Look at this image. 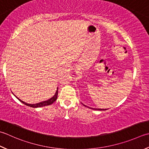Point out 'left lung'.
Instances as JSON below:
<instances>
[{
	"mask_svg": "<svg viewBox=\"0 0 149 149\" xmlns=\"http://www.w3.org/2000/svg\"><path fill=\"white\" fill-rule=\"evenodd\" d=\"M84 106H85V105H84ZM86 107V106H85ZM94 109V110H106L107 109H105V110H104V109Z\"/></svg>",
	"mask_w": 149,
	"mask_h": 149,
	"instance_id": "8db88e82",
	"label": "left lung"
}]
</instances>
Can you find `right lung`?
<instances>
[{
    "label": "right lung",
    "mask_w": 149,
    "mask_h": 149,
    "mask_svg": "<svg viewBox=\"0 0 149 149\" xmlns=\"http://www.w3.org/2000/svg\"><path fill=\"white\" fill-rule=\"evenodd\" d=\"M57 91L55 92V94L52 97V98L49 99V100H47V101H42V102H40V103H36V104H28V103H26L25 102L21 101L18 97H17L18 100L22 103L23 104H26V105H27L28 107H33V108H37V107H45V106H47V105H49V104H52V103L55 102V101L57 100V95H58V88H57Z\"/></svg>",
    "instance_id": "obj_1"
}]
</instances>
